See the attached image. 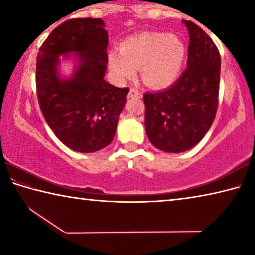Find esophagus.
<instances>
[{
	"instance_id": "esophagus-1",
	"label": "esophagus",
	"mask_w": 255,
	"mask_h": 255,
	"mask_svg": "<svg viewBox=\"0 0 255 255\" xmlns=\"http://www.w3.org/2000/svg\"><path fill=\"white\" fill-rule=\"evenodd\" d=\"M128 98L129 99H140L141 98V93L138 91L137 89L131 88L130 91L128 93Z\"/></svg>"
}]
</instances>
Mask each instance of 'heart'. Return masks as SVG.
Returning <instances> with one entry per match:
<instances>
[{"mask_svg": "<svg viewBox=\"0 0 255 255\" xmlns=\"http://www.w3.org/2000/svg\"><path fill=\"white\" fill-rule=\"evenodd\" d=\"M187 48L179 36L164 32H140L120 44V50L108 55L110 71L118 81L135 76L140 68L141 80L154 88L167 86L182 71Z\"/></svg>", "mask_w": 255, "mask_h": 255, "instance_id": "b5f03b06", "label": "heart"}]
</instances>
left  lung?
<instances>
[{"label": "left lung", "instance_id": "8db88e82", "mask_svg": "<svg viewBox=\"0 0 255 255\" xmlns=\"http://www.w3.org/2000/svg\"><path fill=\"white\" fill-rule=\"evenodd\" d=\"M187 70L169 89L144 94L145 129L155 147L181 153L209 130L218 108L221 55L211 38L192 21Z\"/></svg>", "mask_w": 255, "mask_h": 255}]
</instances>
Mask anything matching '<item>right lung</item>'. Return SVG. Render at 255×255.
<instances>
[{
	"label": "right lung",
	"instance_id": "obj_1",
	"mask_svg": "<svg viewBox=\"0 0 255 255\" xmlns=\"http://www.w3.org/2000/svg\"><path fill=\"white\" fill-rule=\"evenodd\" d=\"M102 19L67 20L47 37L37 55L36 88L42 116L62 143L80 153L114 139L129 89L105 80L109 45ZM75 55L70 78L59 73L60 55Z\"/></svg>",
	"mask_w": 255,
	"mask_h": 255
}]
</instances>
